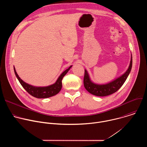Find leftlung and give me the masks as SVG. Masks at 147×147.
I'll list each match as a JSON object with an SVG mask.
<instances>
[{
    "label": "left lung",
    "instance_id": "left-lung-1",
    "mask_svg": "<svg viewBox=\"0 0 147 147\" xmlns=\"http://www.w3.org/2000/svg\"><path fill=\"white\" fill-rule=\"evenodd\" d=\"M131 67L132 55L131 56L130 65L127 71L120 77L106 84H97L92 82L87 71L85 70L84 77V86L87 91L95 96H105L111 95L116 92L123 86L131 71Z\"/></svg>",
    "mask_w": 147,
    "mask_h": 147
}]
</instances>
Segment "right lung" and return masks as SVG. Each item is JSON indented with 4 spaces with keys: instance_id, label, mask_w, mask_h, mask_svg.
<instances>
[{
    "instance_id": "right-lung-1",
    "label": "right lung",
    "mask_w": 147,
    "mask_h": 147,
    "mask_svg": "<svg viewBox=\"0 0 147 147\" xmlns=\"http://www.w3.org/2000/svg\"><path fill=\"white\" fill-rule=\"evenodd\" d=\"M71 67L72 66H70L67 69H66L65 71L63 72L60 74V76L59 77L56 82L54 83L53 84H52L47 87H35V86L30 85L28 84L23 81L20 78V77L18 76V75L17 74L16 71L14 67V71L16 74V76L18 80L20 83L21 84V85L23 86V87L27 91V92L28 94H30L31 95L37 98H47L53 96L60 92L62 87L61 80Z\"/></svg>"
}]
</instances>
